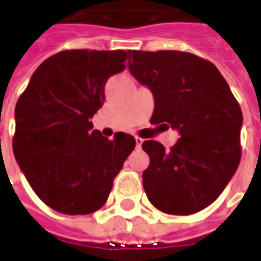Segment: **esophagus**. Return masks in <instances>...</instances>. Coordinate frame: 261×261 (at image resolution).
<instances>
[{"label":"esophagus","instance_id":"34e87169","mask_svg":"<svg viewBox=\"0 0 261 261\" xmlns=\"http://www.w3.org/2000/svg\"><path fill=\"white\" fill-rule=\"evenodd\" d=\"M136 144H137V148H141V145L144 144V140L140 138V137H136Z\"/></svg>","mask_w":261,"mask_h":261}]
</instances>
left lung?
<instances>
[{
    "label": "left lung",
    "mask_w": 261,
    "mask_h": 261,
    "mask_svg": "<svg viewBox=\"0 0 261 261\" xmlns=\"http://www.w3.org/2000/svg\"><path fill=\"white\" fill-rule=\"evenodd\" d=\"M128 69L153 95L151 123L175 128L169 151L148 140L142 172L148 200L159 211L190 215L213 204L235 175L242 155L239 103L218 68L177 50L128 51Z\"/></svg>",
    "instance_id": "8db88e82"
}]
</instances>
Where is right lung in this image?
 <instances>
[{
  "label": "right lung",
  "instance_id": "add662e5",
  "mask_svg": "<svg viewBox=\"0 0 261 261\" xmlns=\"http://www.w3.org/2000/svg\"><path fill=\"white\" fill-rule=\"evenodd\" d=\"M127 51L64 50L37 67L15 108L12 148L37 197L68 215L95 213L136 148L134 137L108 140L91 119L105 102V85L125 68Z\"/></svg>",
  "mask_w": 261,
  "mask_h": 261
}]
</instances>
